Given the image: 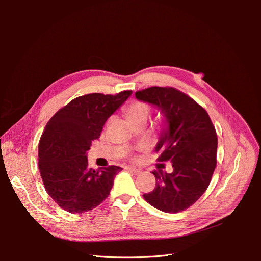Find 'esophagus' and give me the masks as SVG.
I'll list each match as a JSON object with an SVG mask.
<instances>
[{
	"label": "esophagus",
	"instance_id": "obj_1",
	"mask_svg": "<svg viewBox=\"0 0 261 261\" xmlns=\"http://www.w3.org/2000/svg\"><path fill=\"white\" fill-rule=\"evenodd\" d=\"M126 170L132 172V173H134V174H139V173L141 172L140 170H138V169H136V168H134V167H127V168H126Z\"/></svg>",
	"mask_w": 261,
	"mask_h": 261
}]
</instances>
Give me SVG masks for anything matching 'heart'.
I'll return each mask as SVG.
<instances>
[{"label":"heart","instance_id":"heart-1","mask_svg":"<svg viewBox=\"0 0 261 261\" xmlns=\"http://www.w3.org/2000/svg\"><path fill=\"white\" fill-rule=\"evenodd\" d=\"M150 109L149 106L145 102L135 101L130 103L127 109H126V116H127L128 121L130 123L137 122V121H146L149 115Z\"/></svg>","mask_w":261,"mask_h":261}]
</instances>
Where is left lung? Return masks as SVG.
<instances>
[{
  "label": "left lung",
  "mask_w": 261,
  "mask_h": 261,
  "mask_svg": "<svg viewBox=\"0 0 261 261\" xmlns=\"http://www.w3.org/2000/svg\"><path fill=\"white\" fill-rule=\"evenodd\" d=\"M135 96L155 106L167 121L155 147L161 152L156 161H171L173 167L172 173L152 172L155 187L143 195L144 199L163 212L186 210L207 191L217 167L215 126L206 110L173 87H150Z\"/></svg>",
  "instance_id": "obj_1"
}]
</instances>
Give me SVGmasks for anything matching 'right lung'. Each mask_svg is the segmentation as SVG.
<instances>
[{"label": "right lung", "mask_w": 261, "mask_h": 261, "mask_svg": "<svg viewBox=\"0 0 261 261\" xmlns=\"http://www.w3.org/2000/svg\"><path fill=\"white\" fill-rule=\"evenodd\" d=\"M132 94L89 93L61 108L45 125L39 141V171L45 191L70 213H84L103 202L122 168L97 171L88 167L86 152L100 137L105 123Z\"/></svg>", "instance_id": "1"}]
</instances>
